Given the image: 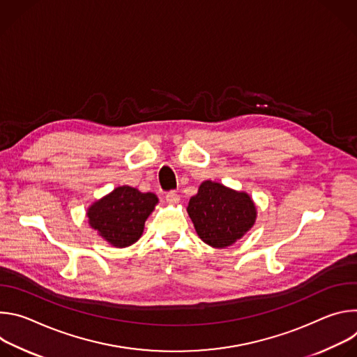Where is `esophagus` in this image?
<instances>
[{"instance_id":"esophagus-1","label":"esophagus","mask_w":357,"mask_h":357,"mask_svg":"<svg viewBox=\"0 0 357 357\" xmlns=\"http://www.w3.org/2000/svg\"><path fill=\"white\" fill-rule=\"evenodd\" d=\"M165 199H167V202L169 203V205H175V203H178V202L181 200L179 195H178L175 190L168 192V193H167V196H165Z\"/></svg>"}]
</instances>
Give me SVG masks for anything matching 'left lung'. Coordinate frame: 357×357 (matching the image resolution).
I'll list each match as a JSON object with an SVG mask.
<instances>
[{
    "mask_svg": "<svg viewBox=\"0 0 357 357\" xmlns=\"http://www.w3.org/2000/svg\"><path fill=\"white\" fill-rule=\"evenodd\" d=\"M186 211L197 236L215 248L236 243L252 227L257 218V209L250 195L212 181L200 183Z\"/></svg>",
    "mask_w": 357,
    "mask_h": 357,
    "instance_id": "obj_1",
    "label": "left lung"
}]
</instances>
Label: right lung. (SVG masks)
<instances>
[{
	"instance_id": "right-lung-1",
	"label": "right lung",
	"mask_w": 357,
	"mask_h": 357,
	"mask_svg": "<svg viewBox=\"0 0 357 357\" xmlns=\"http://www.w3.org/2000/svg\"><path fill=\"white\" fill-rule=\"evenodd\" d=\"M158 203L157 195L131 186H119L87 209L89 225L114 247L134 244L144 231L148 216Z\"/></svg>"
}]
</instances>
